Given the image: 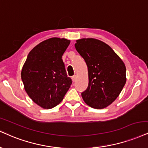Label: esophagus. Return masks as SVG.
<instances>
[{
  "label": "esophagus",
  "mask_w": 148,
  "mask_h": 148,
  "mask_svg": "<svg viewBox=\"0 0 148 148\" xmlns=\"http://www.w3.org/2000/svg\"><path fill=\"white\" fill-rule=\"evenodd\" d=\"M76 79H77V76H76V75H73V77H72L73 82H75L76 81Z\"/></svg>",
  "instance_id": "esophagus-1"
}]
</instances>
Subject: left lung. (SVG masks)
<instances>
[{"label":"left lung","instance_id":"obj_1","mask_svg":"<svg viewBox=\"0 0 148 148\" xmlns=\"http://www.w3.org/2000/svg\"><path fill=\"white\" fill-rule=\"evenodd\" d=\"M76 50L88 66V86L82 92L84 101L96 109L110 105L126 82V69L110 46L94 38L76 40Z\"/></svg>","mask_w":148,"mask_h":148}]
</instances>
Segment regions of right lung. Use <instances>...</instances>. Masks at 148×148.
Listing matches in <instances>:
<instances>
[{"instance_id":"right-lung-1","label":"right lung","mask_w":148,"mask_h":148,"mask_svg":"<svg viewBox=\"0 0 148 148\" xmlns=\"http://www.w3.org/2000/svg\"><path fill=\"white\" fill-rule=\"evenodd\" d=\"M69 44L70 40L60 38L42 42L29 52L22 69L25 91L45 109L59 104L72 84L62 59Z\"/></svg>"}]
</instances>
